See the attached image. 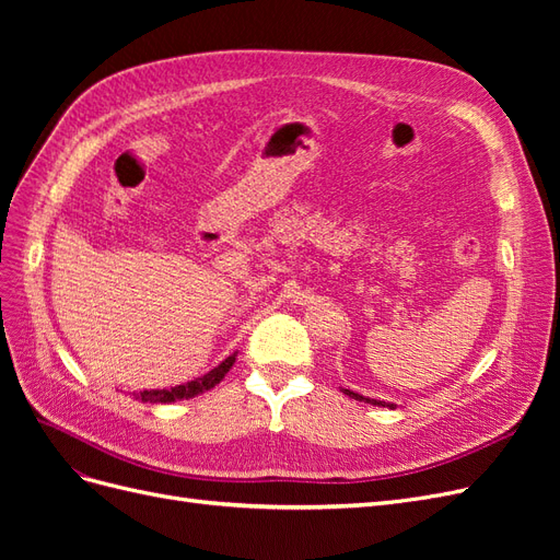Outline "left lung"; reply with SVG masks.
<instances>
[{"label": "left lung", "mask_w": 560, "mask_h": 560, "mask_svg": "<svg viewBox=\"0 0 560 560\" xmlns=\"http://www.w3.org/2000/svg\"><path fill=\"white\" fill-rule=\"evenodd\" d=\"M343 393L348 395V397H352V399H358V401H364V404H376V406H389V409H395V404H385V401H376V399H369V397H362V395H354L352 389H343Z\"/></svg>", "instance_id": "8db88e82"}]
</instances>
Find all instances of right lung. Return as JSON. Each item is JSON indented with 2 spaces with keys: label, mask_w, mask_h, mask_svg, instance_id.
<instances>
[{
  "label": "right lung",
  "mask_w": 560,
  "mask_h": 560,
  "mask_svg": "<svg viewBox=\"0 0 560 560\" xmlns=\"http://www.w3.org/2000/svg\"><path fill=\"white\" fill-rule=\"evenodd\" d=\"M233 362H235V354H231V358H226L217 369H212L210 374L200 376L191 383L175 385L171 389H144V393L135 395V397L142 399V401H149V404H171V401H179V399H191V397L206 393V389L214 387L219 381H222L229 374V369L233 366Z\"/></svg>",
  "instance_id": "add662e5"
}]
</instances>
